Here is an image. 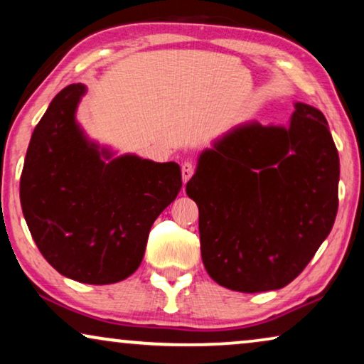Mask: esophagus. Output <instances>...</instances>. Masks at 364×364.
I'll list each match as a JSON object with an SVG mask.
<instances>
[{
	"instance_id": "esophagus-1",
	"label": "esophagus",
	"mask_w": 364,
	"mask_h": 364,
	"mask_svg": "<svg viewBox=\"0 0 364 364\" xmlns=\"http://www.w3.org/2000/svg\"><path fill=\"white\" fill-rule=\"evenodd\" d=\"M193 172H196V167H193L192 162H183L182 164V181L183 183L188 182V178L193 176Z\"/></svg>"
}]
</instances>
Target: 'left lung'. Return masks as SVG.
I'll return each mask as SVG.
<instances>
[{
    "label": "left lung",
    "instance_id": "8db88e82",
    "mask_svg": "<svg viewBox=\"0 0 364 364\" xmlns=\"http://www.w3.org/2000/svg\"><path fill=\"white\" fill-rule=\"evenodd\" d=\"M338 181L336 146L313 106L296 102L288 127L228 131L200 154L186 187L208 275L243 293L287 287L331 232Z\"/></svg>",
    "mask_w": 364,
    "mask_h": 364
}]
</instances>
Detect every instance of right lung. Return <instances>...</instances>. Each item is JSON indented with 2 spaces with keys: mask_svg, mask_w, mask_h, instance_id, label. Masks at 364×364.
Wrapping results in <instances>:
<instances>
[{
  "mask_svg": "<svg viewBox=\"0 0 364 364\" xmlns=\"http://www.w3.org/2000/svg\"><path fill=\"white\" fill-rule=\"evenodd\" d=\"M82 84L64 87L29 141L19 182L28 228L49 265L73 280L109 285L141 265L152 223L182 187L176 162L111 159L79 129Z\"/></svg>",
  "mask_w": 364,
  "mask_h": 364,
  "instance_id": "add662e5",
  "label": "right lung"
}]
</instances>
